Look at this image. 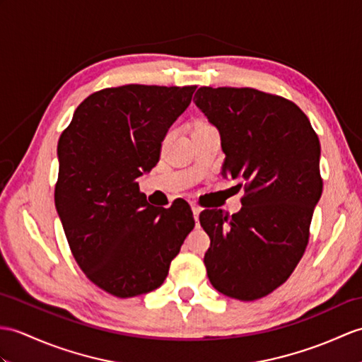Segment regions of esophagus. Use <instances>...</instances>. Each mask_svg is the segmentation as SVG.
I'll use <instances>...</instances> for the list:
<instances>
[{"label": "esophagus", "mask_w": 362, "mask_h": 362, "mask_svg": "<svg viewBox=\"0 0 362 362\" xmlns=\"http://www.w3.org/2000/svg\"><path fill=\"white\" fill-rule=\"evenodd\" d=\"M191 209H192V214H194V219H196V222H197L199 214H200V211H202V208H200L199 205H192Z\"/></svg>", "instance_id": "obj_1"}]
</instances>
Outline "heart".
<instances>
[{
    "mask_svg": "<svg viewBox=\"0 0 362 362\" xmlns=\"http://www.w3.org/2000/svg\"><path fill=\"white\" fill-rule=\"evenodd\" d=\"M199 126H208V124H206V123H200Z\"/></svg>",
    "mask_w": 362,
    "mask_h": 362,
    "instance_id": "obj_1",
    "label": "heart"
}]
</instances>
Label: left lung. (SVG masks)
Instances as JSON below:
<instances>
[{
  "label": "left lung",
  "instance_id": "left-lung-1",
  "mask_svg": "<svg viewBox=\"0 0 362 362\" xmlns=\"http://www.w3.org/2000/svg\"><path fill=\"white\" fill-rule=\"evenodd\" d=\"M194 103L221 134L223 177L239 180L242 209H205L211 239L204 262L222 295L256 300L270 295L304 256L322 194L321 145L300 107L253 88H200Z\"/></svg>",
  "mask_w": 362,
  "mask_h": 362
}]
</instances>
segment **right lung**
Returning <instances> with one entry per match:
<instances>
[{"mask_svg":"<svg viewBox=\"0 0 362 362\" xmlns=\"http://www.w3.org/2000/svg\"><path fill=\"white\" fill-rule=\"evenodd\" d=\"M196 88L97 90L58 140L57 213L78 267L109 295L134 298L160 287L194 228L187 202L151 206L137 179L157 165L168 129Z\"/></svg>","mask_w":362,"mask_h":362,"instance_id":"right-lung-1","label":"right lung"}]
</instances>
